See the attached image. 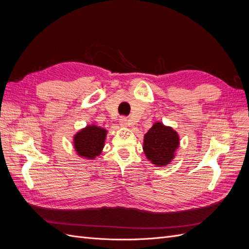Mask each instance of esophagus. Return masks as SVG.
Here are the masks:
<instances>
[{
    "label": "esophagus",
    "instance_id": "obj_1",
    "mask_svg": "<svg viewBox=\"0 0 249 249\" xmlns=\"http://www.w3.org/2000/svg\"><path fill=\"white\" fill-rule=\"evenodd\" d=\"M119 124L120 126H126L127 125V118L125 116H122L119 118Z\"/></svg>",
    "mask_w": 249,
    "mask_h": 249
}]
</instances>
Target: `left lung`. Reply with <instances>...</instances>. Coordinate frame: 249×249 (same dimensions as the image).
<instances>
[{
	"label": "left lung",
	"instance_id": "8db88e82",
	"mask_svg": "<svg viewBox=\"0 0 249 249\" xmlns=\"http://www.w3.org/2000/svg\"><path fill=\"white\" fill-rule=\"evenodd\" d=\"M178 143V135L176 131L157 123L144 135L143 150L153 164L164 166L173 159Z\"/></svg>",
	"mask_w": 249,
	"mask_h": 249
}]
</instances>
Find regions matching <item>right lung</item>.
Segmentation results:
<instances>
[{
    "instance_id": "1",
    "label": "right lung",
    "mask_w": 249,
    "mask_h": 249,
    "mask_svg": "<svg viewBox=\"0 0 249 249\" xmlns=\"http://www.w3.org/2000/svg\"><path fill=\"white\" fill-rule=\"evenodd\" d=\"M107 132L96 125H87L73 137V144L79 156L93 159L102 153Z\"/></svg>"
}]
</instances>
